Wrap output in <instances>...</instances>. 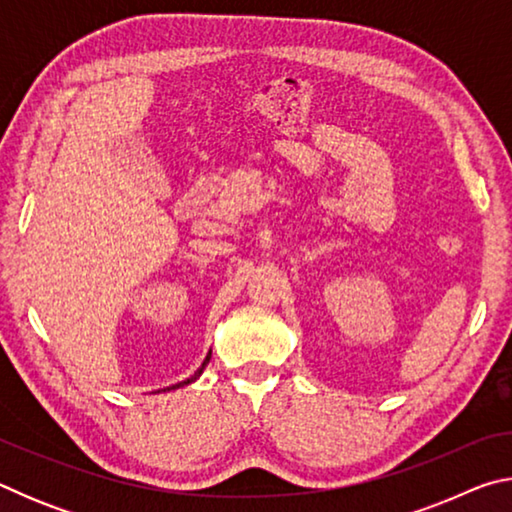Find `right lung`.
Listing matches in <instances>:
<instances>
[{
	"instance_id": "add662e5",
	"label": "right lung",
	"mask_w": 512,
	"mask_h": 512,
	"mask_svg": "<svg viewBox=\"0 0 512 512\" xmlns=\"http://www.w3.org/2000/svg\"><path fill=\"white\" fill-rule=\"evenodd\" d=\"M210 357H212V352L210 354H207V357H205V361H203V366L201 368H198L196 372H194V377H189L187 381H180V384H176V386H169V388H164V391H171V388H180V386H185V384H192V381L198 377V375H201V372H203V368L207 366V363H210Z\"/></svg>"
}]
</instances>
